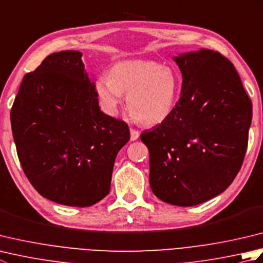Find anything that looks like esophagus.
<instances>
[{"instance_id":"esophagus-1","label":"esophagus","mask_w":263,"mask_h":263,"mask_svg":"<svg viewBox=\"0 0 263 263\" xmlns=\"http://www.w3.org/2000/svg\"><path fill=\"white\" fill-rule=\"evenodd\" d=\"M140 137V132H139L138 130H136V128H131L130 130V138H131V141H135L137 140V139Z\"/></svg>"}]
</instances>
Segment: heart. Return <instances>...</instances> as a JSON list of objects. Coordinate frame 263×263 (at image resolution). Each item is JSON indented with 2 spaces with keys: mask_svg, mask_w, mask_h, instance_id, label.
Segmentation results:
<instances>
[{
  "mask_svg": "<svg viewBox=\"0 0 263 263\" xmlns=\"http://www.w3.org/2000/svg\"><path fill=\"white\" fill-rule=\"evenodd\" d=\"M95 88L107 114L117 113L126 93L132 115L142 124L156 125L175 110L182 81L174 69L155 61H123L111 68L109 76H100Z\"/></svg>",
  "mask_w": 263,
  "mask_h": 263,
  "instance_id": "b5f03b06",
  "label": "heart"
}]
</instances>
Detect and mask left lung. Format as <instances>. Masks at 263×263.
I'll list each match as a JSON object with an SVG mask.
<instances>
[{
	"mask_svg": "<svg viewBox=\"0 0 263 263\" xmlns=\"http://www.w3.org/2000/svg\"><path fill=\"white\" fill-rule=\"evenodd\" d=\"M182 73L175 110L141 133L154 194L180 206L224 192L247 153L252 103L230 60L211 49L174 58Z\"/></svg>",
	"mask_w": 263,
	"mask_h": 263,
	"instance_id": "left-lung-1",
	"label": "left lung"
}]
</instances>
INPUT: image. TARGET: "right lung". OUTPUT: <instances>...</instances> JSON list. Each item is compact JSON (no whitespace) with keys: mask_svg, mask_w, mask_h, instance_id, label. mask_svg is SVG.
Segmentation results:
<instances>
[{"mask_svg":"<svg viewBox=\"0 0 263 263\" xmlns=\"http://www.w3.org/2000/svg\"><path fill=\"white\" fill-rule=\"evenodd\" d=\"M78 51L53 53L24 77L11 108L16 154L36 191L54 202L90 206L109 193L124 121L99 108Z\"/></svg>","mask_w":263,"mask_h":263,"instance_id":"obj_1","label":"right lung"}]
</instances>
